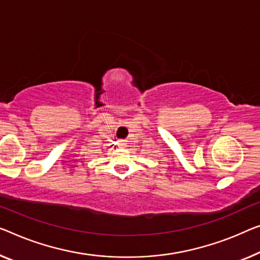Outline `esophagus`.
I'll return each instance as SVG.
<instances>
[{
	"mask_svg": "<svg viewBox=\"0 0 260 260\" xmlns=\"http://www.w3.org/2000/svg\"><path fill=\"white\" fill-rule=\"evenodd\" d=\"M118 145H119V147H121V148H125L126 145H127V141L126 140H119Z\"/></svg>",
	"mask_w": 260,
	"mask_h": 260,
	"instance_id": "obj_1",
	"label": "esophagus"
}]
</instances>
